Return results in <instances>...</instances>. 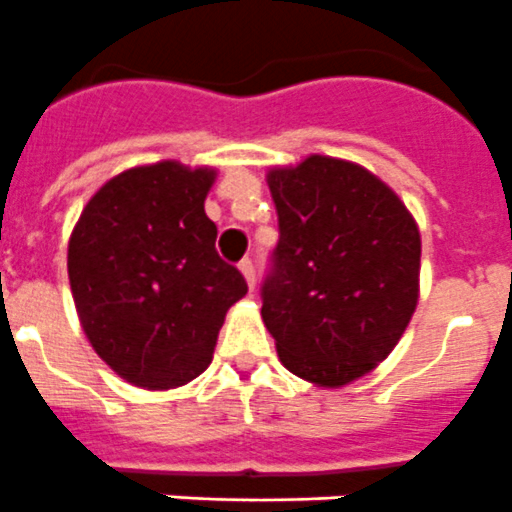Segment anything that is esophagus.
<instances>
[{
  "instance_id": "esophagus-1",
  "label": "esophagus",
  "mask_w": 512,
  "mask_h": 512,
  "mask_svg": "<svg viewBox=\"0 0 512 512\" xmlns=\"http://www.w3.org/2000/svg\"><path fill=\"white\" fill-rule=\"evenodd\" d=\"M238 269L243 271V277H246L248 287L253 289V284H256V266H253V261L251 259H243L241 264H238Z\"/></svg>"
}]
</instances>
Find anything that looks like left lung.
Wrapping results in <instances>:
<instances>
[{"instance_id": "obj_1", "label": "left lung", "mask_w": 512, "mask_h": 512, "mask_svg": "<svg viewBox=\"0 0 512 512\" xmlns=\"http://www.w3.org/2000/svg\"><path fill=\"white\" fill-rule=\"evenodd\" d=\"M279 243L261 318L282 364L341 387L387 359L418 305L420 233L397 194L348 161L310 156L269 174Z\"/></svg>"}]
</instances>
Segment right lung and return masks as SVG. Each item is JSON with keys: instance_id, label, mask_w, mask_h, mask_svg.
Instances as JSON below:
<instances>
[{"instance_id": "obj_1", "label": "right lung", "mask_w": 512, "mask_h": 512, "mask_svg": "<svg viewBox=\"0 0 512 512\" xmlns=\"http://www.w3.org/2000/svg\"><path fill=\"white\" fill-rule=\"evenodd\" d=\"M215 171L176 161L115 176L81 212L69 279L84 333L122 379L169 390L212 361L225 312L248 292L205 215Z\"/></svg>"}]
</instances>
